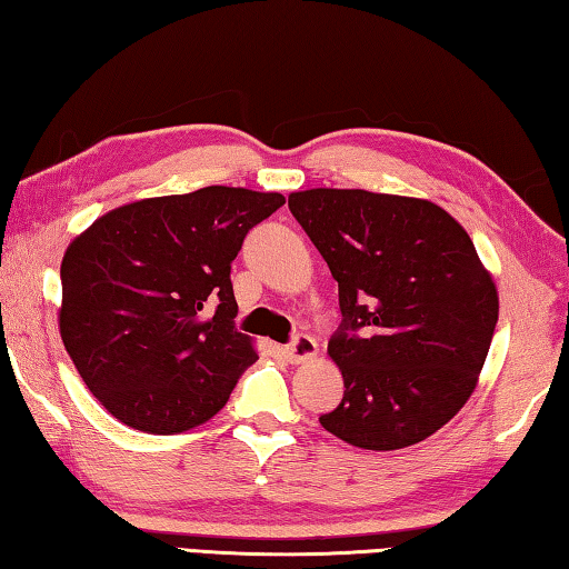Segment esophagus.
Here are the masks:
<instances>
[{"instance_id": "obj_1", "label": "esophagus", "mask_w": 569, "mask_h": 569, "mask_svg": "<svg viewBox=\"0 0 569 569\" xmlns=\"http://www.w3.org/2000/svg\"><path fill=\"white\" fill-rule=\"evenodd\" d=\"M282 355L287 357V362H292V365L307 362V360H312V357L317 355V342L312 340L310 335H297L295 340L284 347Z\"/></svg>"}]
</instances>
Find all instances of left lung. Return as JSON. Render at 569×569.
Returning <instances> with one entry per match:
<instances>
[{
    "label": "left lung",
    "mask_w": 569,
    "mask_h": 569,
    "mask_svg": "<svg viewBox=\"0 0 569 569\" xmlns=\"http://www.w3.org/2000/svg\"><path fill=\"white\" fill-rule=\"evenodd\" d=\"M290 212L340 287L327 352L345 397L320 425L375 452L427 440L470 400L500 312L470 234L427 199L365 189L292 192Z\"/></svg>",
    "instance_id": "8db88e82"
}]
</instances>
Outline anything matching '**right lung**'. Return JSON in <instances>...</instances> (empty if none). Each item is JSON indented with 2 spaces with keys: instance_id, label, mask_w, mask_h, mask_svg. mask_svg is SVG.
<instances>
[{
  "instance_id": "1",
  "label": "right lung",
  "mask_w": 569,
  "mask_h": 569,
  "mask_svg": "<svg viewBox=\"0 0 569 569\" xmlns=\"http://www.w3.org/2000/svg\"><path fill=\"white\" fill-rule=\"evenodd\" d=\"M279 192L204 187L117 207L62 259L59 332L104 410L149 435L204 425L257 360L229 269Z\"/></svg>"
}]
</instances>
